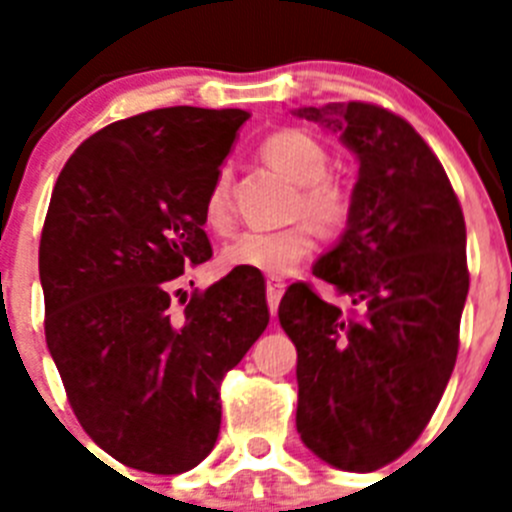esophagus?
<instances>
[{"mask_svg": "<svg viewBox=\"0 0 512 512\" xmlns=\"http://www.w3.org/2000/svg\"><path fill=\"white\" fill-rule=\"evenodd\" d=\"M284 289H287V284H284L282 279H269V282H266V302H269L271 315H277L279 300H282Z\"/></svg>", "mask_w": 512, "mask_h": 512, "instance_id": "34e87169", "label": "esophagus"}]
</instances>
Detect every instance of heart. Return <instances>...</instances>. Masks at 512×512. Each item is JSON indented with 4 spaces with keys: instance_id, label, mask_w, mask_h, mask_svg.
<instances>
[{
    "instance_id": "obj_1",
    "label": "heart",
    "mask_w": 512,
    "mask_h": 512,
    "mask_svg": "<svg viewBox=\"0 0 512 512\" xmlns=\"http://www.w3.org/2000/svg\"><path fill=\"white\" fill-rule=\"evenodd\" d=\"M261 156L289 182H295L297 200L292 215L305 217L323 233H338L351 215V194L338 182L328 179L330 153L318 138L302 130H279L261 146ZM205 223L217 233H225L233 223L230 207V174L217 171L205 200ZM307 223L287 225L279 230H246L238 233L220 251L225 271H261L269 277H284L295 271L315 251V230Z\"/></svg>"
}]
</instances>
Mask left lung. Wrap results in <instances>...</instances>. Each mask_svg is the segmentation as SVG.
Masks as SVG:
<instances>
[{
    "mask_svg": "<svg viewBox=\"0 0 512 512\" xmlns=\"http://www.w3.org/2000/svg\"><path fill=\"white\" fill-rule=\"evenodd\" d=\"M359 158L351 215L312 274L351 312L292 284L279 323L297 346V433L330 467L374 472L431 420L459 351L467 225L436 153L369 102L300 107Z\"/></svg>",
    "mask_w": 512,
    "mask_h": 512,
    "instance_id": "1",
    "label": "left lung"
}]
</instances>
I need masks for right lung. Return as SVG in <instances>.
Instances as JSON below:
<instances>
[{
  "mask_svg": "<svg viewBox=\"0 0 512 512\" xmlns=\"http://www.w3.org/2000/svg\"><path fill=\"white\" fill-rule=\"evenodd\" d=\"M248 117L164 107L117 120L53 187L40 235L45 341L81 428L125 467H197L220 433L225 372L269 325L264 287L241 271L171 310L176 277L212 256L207 192Z\"/></svg>",
  "mask_w": 512,
  "mask_h": 512,
  "instance_id": "1",
  "label": "right lung"
}]
</instances>
